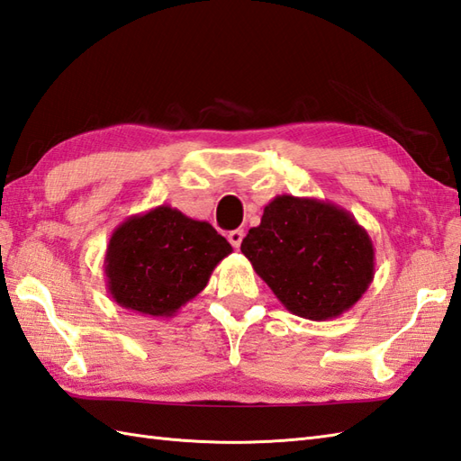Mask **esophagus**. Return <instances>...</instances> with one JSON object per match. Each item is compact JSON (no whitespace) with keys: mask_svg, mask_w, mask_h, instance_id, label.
Masks as SVG:
<instances>
[{"mask_svg":"<svg viewBox=\"0 0 461 461\" xmlns=\"http://www.w3.org/2000/svg\"><path fill=\"white\" fill-rule=\"evenodd\" d=\"M243 230H233V231H230L228 233V240H230V243L233 245L235 249H240V245H241V241H243Z\"/></svg>","mask_w":461,"mask_h":461,"instance_id":"34e87169","label":"esophagus"}]
</instances>
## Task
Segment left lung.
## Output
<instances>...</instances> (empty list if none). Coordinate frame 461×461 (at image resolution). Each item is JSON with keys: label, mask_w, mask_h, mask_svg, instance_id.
<instances>
[{"label": "left lung", "mask_w": 461, "mask_h": 461, "mask_svg": "<svg viewBox=\"0 0 461 461\" xmlns=\"http://www.w3.org/2000/svg\"><path fill=\"white\" fill-rule=\"evenodd\" d=\"M241 253L288 312L316 322L348 312L375 275L366 228L316 198L275 196L243 238Z\"/></svg>", "instance_id": "8db88e82"}]
</instances>
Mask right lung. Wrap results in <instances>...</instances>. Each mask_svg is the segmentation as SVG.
<instances>
[{
	"label": "right lung",
	"instance_id": "add662e5",
	"mask_svg": "<svg viewBox=\"0 0 461 461\" xmlns=\"http://www.w3.org/2000/svg\"><path fill=\"white\" fill-rule=\"evenodd\" d=\"M231 251L208 221L157 206L127 218L112 233L104 261L108 293L122 308L170 318L204 291L212 271Z\"/></svg>",
	"mask_w": 461,
	"mask_h": 461
}]
</instances>
